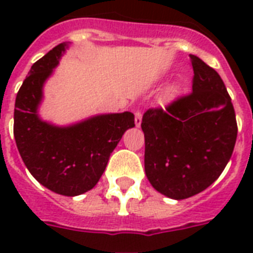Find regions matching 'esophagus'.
I'll list each match as a JSON object with an SVG mask.
<instances>
[{"instance_id": "1", "label": "esophagus", "mask_w": 253, "mask_h": 253, "mask_svg": "<svg viewBox=\"0 0 253 253\" xmlns=\"http://www.w3.org/2000/svg\"><path fill=\"white\" fill-rule=\"evenodd\" d=\"M142 115L143 114L140 110L135 111V125H136V127H139L142 125Z\"/></svg>"}]
</instances>
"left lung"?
Segmentation results:
<instances>
[{"instance_id":"left-lung-1","label":"left lung","mask_w":253,"mask_h":253,"mask_svg":"<svg viewBox=\"0 0 253 253\" xmlns=\"http://www.w3.org/2000/svg\"><path fill=\"white\" fill-rule=\"evenodd\" d=\"M193 91L142 119L144 169L159 193L185 200L220 176L235 147L238 125L231 98L215 69L190 55Z\"/></svg>"}]
</instances>
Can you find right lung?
<instances>
[{
    "label": "right lung",
    "mask_w": 253,
    "mask_h": 253,
    "mask_svg": "<svg viewBox=\"0 0 253 253\" xmlns=\"http://www.w3.org/2000/svg\"><path fill=\"white\" fill-rule=\"evenodd\" d=\"M67 47V43L53 47L30 69L15 98L14 138L22 160L38 182L57 194L75 197L94 188L110 154L135 121L130 111L95 115L67 127L39 118L43 85Z\"/></svg>",
    "instance_id": "right-lung-1"
}]
</instances>
